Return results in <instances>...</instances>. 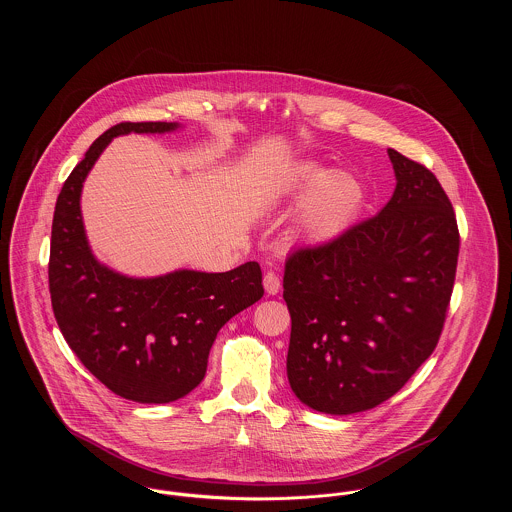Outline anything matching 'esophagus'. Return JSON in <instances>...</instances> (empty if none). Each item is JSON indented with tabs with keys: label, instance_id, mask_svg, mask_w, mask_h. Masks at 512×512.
<instances>
[{
	"label": "esophagus",
	"instance_id": "1",
	"mask_svg": "<svg viewBox=\"0 0 512 512\" xmlns=\"http://www.w3.org/2000/svg\"><path fill=\"white\" fill-rule=\"evenodd\" d=\"M280 288H282V282H280L278 274L266 272V276H264V290H266V293L268 295H276V293L280 292Z\"/></svg>",
	"mask_w": 512,
	"mask_h": 512
}]
</instances>
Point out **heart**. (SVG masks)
Here are the masks:
<instances>
[{"instance_id": "obj_1", "label": "heart", "mask_w": 512, "mask_h": 512, "mask_svg": "<svg viewBox=\"0 0 512 512\" xmlns=\"http://www.w3.org/2000/svg\"><path fill=\"white\" fill-rule=\"evenodd\" d=\"M278 197L303 199L299 230L311 242H327L339 236L359 215L365 189L357 177L345 171H325L313 161H295L278 177Z\"/></svg>"}]
</instances>
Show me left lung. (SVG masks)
Masks as SVG:
<instances>
[{
  "mask_svg": "<svg viewBox=\"0 0 512 512\" xmlns=\"http://www.w3.org/2000/svg\"><path fill=\"white\" fill-rule=\"evenodd\" d=\"M396 189L284 272L288 380L309 408L347 416L394 396L434 353L453 292L459 230L436 175L388 149Z\"/></svg>",
  "mask_w": 512,
  "mask_h": 512,
  "instance_id": "1",
  "label": "left lung"
}]
</instances>
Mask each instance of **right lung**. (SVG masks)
<instances>
[{"label":"right lung","instance_id":"right-lung-1","mask_svg":"<svg viewBox=\"0 0 512 512\" xmlns=\"http://www.w3.org/2000/svg\"><path fill=\"white\" fill-rule=\"evenodd\" d=\"M177 122H122L88 147L65 181L53 217L49 292L59 329L80 363L114 394L140 404L187 396L207 372L220 327L262 295V270H177L128 278L100 264L86 240L82 183L116 136L165 134Z\"/></svg>","mask_w":512,"mask_h":512}]
</instances>
